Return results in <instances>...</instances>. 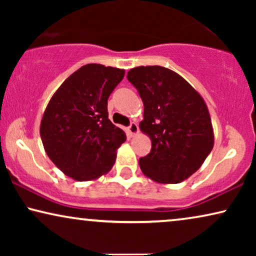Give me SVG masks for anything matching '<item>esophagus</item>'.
<instances>
[{"label": "esophagus", "instance_id": "34e87169", "mask_svg": "<svg viewBox=\"0 0 256 256\" xmlns=\"http://www.w3.org/2000/svg\"><path fill=\"white\" fill-rule=\"evenodd\" d=\"M127 130H128V134L130 135V136L138 135V124H135V122H132L130 126H129Z\"/></svg>", "mask_w": 256, "mask_h": 256}]
</instances>
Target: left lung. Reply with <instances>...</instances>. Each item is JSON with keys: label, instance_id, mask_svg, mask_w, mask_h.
Returning a JSON list of instances; mask_svg holds the SVG:
<instances>
[{"label": "left lung", "instance_id": "1", "mask_svg": "<svg viewBox=\"0 0 256 256\" xmlns=\"http://www.w3.org/2000/svg\"><path fill=\"white\" fill-rule=\"evenodd\" d=\"M127 78L144 106L140 129L152 140V152L138 160L142 172L160 184L188 180L214 144L204 99L183 76L163 66H138Z\"/></svg>", "mask_w": 256, "mask_h": 256}]
</instances>
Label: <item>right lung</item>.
I'll use <instances>...</instances> for the list:
<instances>
[{
  "instance_id": "obj_1",
  "label": "right lung",
  "mask_w": 256,
  "mask_h": 256,
  "mask_svg": "<svg viewBox=\"0 0 256 256\" xmlns=\"http://www.w3.org/2000/svg\"><path fill=\"white\" fill-rule=\"evenodd\" d=\"M124 76L122 68L84 65L48 101L42 142L48 158L72 180H98L113 168L126 134L108 118L107 100Z\"/></svg>"
}]
</instances>
